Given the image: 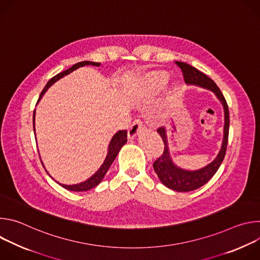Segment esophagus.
Returning <instances> with one entry per match:
<instances>
[{
	"instance_id": "esophagus-1",
	"label": "esophagus",
	"mask_w": 260,
	"mask_h": 260,
	"mask_svg": "<svg viewBox=\"0 0 260 260\" xmlns=\"http://www.w3.org/2000/svg\"><path fill=\"white\" fill-rule=\"evenodd\" d=\"M143 125L144 124H143V121L141 119H136L133 122V124L131 125V127L128 128V138L129 139L135 138L138 135L139 131H141V128H143Z\"/></svg>"
}]
</instances>
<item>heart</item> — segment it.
I'll use <instances>...</instances> for the list:
<instances>
[{
    "label": "heart",
    "mask_w": 260,
    "mask_h": 260,
    "mask_svg": "<svg viewBox=\"0 0 260 260\" xmlns=\"http://www.w3.org/2000/svg\"><path fill=\"white\" fill-rule=\"evenodd\" d=\"M169 81V75L166 73H159L154 75L149 81V87H148V93L155 94L158 91L162 90Z\"/></svg>",
    "instance_id": "1"
}]
</instances>
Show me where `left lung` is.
I'll return each instance as SVG.
<instances>
[{
    "label": "left lung",
    "instance_id": "left-lung-1",
    "mask_svg": "<svg viewBox=\"0 0 260 260\" xmlns=\"http://www.w3.org/2000/svg\"><path fill=\"white\" fill-rule=\"evenodd\" d=\"M176 64L181 69L183 73V78L185 83L198 85L204 88H207L213 91L219 101L223 105L224 109V136L223 142H222L221 149L217 155V157L209 164L207 167L198 170V171H186L176 167L170 155L169 147H168V140H167V132L165 127L157 128V133L162 138L165 143V150L161 155L153 162V168L155 173L157 174L159 180L162 182L165 186L170 189L179 192H187L196 190L203 185H205L218 171L219 167L221 166L222 161L224 159L228 142H229V132H230V112H229V106L224 95L222 94L219 87L216 83L208 77L206 74L199 71L198 69L193 68L192 66L182 62V61H175Z\"/></svg>",
    "mask_w": 260,
    "mask_h": 260
}]
</instances>
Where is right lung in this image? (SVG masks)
I'll return each mask as SVG.
<instances>
[{
	"instance_id": "1",
	"label": "right lung",
	"mask_w": 260,
	"mask_h": 260,
	"mask_svg": "<svg viewBox=\"0 0 260 260\" xmlns=\"http://www.w3.org/2000/svg\"><path fill=\"white\" fill-rule=\"evenodd\" d=\"M88 64H91V66H95V67H99L101 63L100 62H94V61H88V60H85V61H80V62H77L76 64L72 66L70 69L57 74V75H55L54 77H52L48 82L47 84L45 85L44 89L42 90L40 96H39V100L38 102L41 100V98L43 96V94L45 93V91L54 83L56 82L57 80H59L60 78H62L63 76L68 75V74H70L71 72L75 71L76 69L80 68V67H83V66H88ZM37 102V103H38ZM32 126H34V131H35V112H34V115H32ZM127 142V131L126 129H122V131H119L117 132L112 140H111L110 144H109V149H108V154H107V157L104 161V164L102 165V167L99 169V171L92 175L88 180L82 182V183H79V184H74V185H64V184H59L61 185V186L70 191H86V190H89L93 187H95L98 184L101 183V181L103 180V178L105 177L106 173L108 172L110 166L112 165V162L114 161V159L116 158L119 150L121 149V147ZM42 162V161H41Z\"/></svg>"
}]
</instances>
